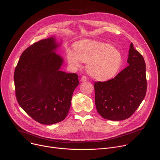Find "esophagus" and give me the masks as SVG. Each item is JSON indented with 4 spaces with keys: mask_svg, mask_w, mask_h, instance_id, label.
Returning a JSON list of instances; mask_svg holds the SVG:
<instances>
[{
    "mask_svg": "<svg viewBox=\"0 0 160 160\" xmlns=\"http://www.w3.org/2000/svg\"><path fill=\"white\" fill-rule=\"evenodd\" d=\"M81 80H82V82H85V81H87V77H86V76H82V78H81Z\"/></svg>",
    "mask_w": 160,
    "mask_h": 160,
    "instance_id": "esophagus-1",
    "label": "esophagus"
}]
</instances>
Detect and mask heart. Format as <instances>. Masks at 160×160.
Wrapping results in <instances>:
<instances>
[{"label": "heart", "mask_w": 160, "mask_h": 160, "mask_svg": "<svg viewBox=\"0 0 160 160\" xmlns=\"http://www.w3.org/2000/svg\"><path fill=\"white\" fill-rule=\"evenodd\" d=\"M75 51L68 49L66 59L73 67H78L80 61L88 62V73L96 79L107 80L118 72L123 63L122 53L109 43L83 40L75 45Z\"/></svg>", "instance_id": "obj_1"}]
</instances>
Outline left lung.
I'll return each mask as SVG.
<instances>
[{"label": "left lung", "instance_id": "8db88e82", "mask_svg": "<svg viewBox=\"0 0 160 160\" xmlns=\"http://www.w3.org/2000/svg\"><path fill=\"white\" fill-rule=\"evenodd\" d=\"M128 66L115 78L94 83L95 103L104 119L120 121L130 118L144 99L147 90L146 64L130 43Z\"/></svg>", "mask_w": 160, "mask_h": 160}]
</instances>
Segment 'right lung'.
Instances as JSON below:
<instances>
[{"label":"right lung","mask_w":160,"mask_h":160,"mask_svg":"<svg viewBox=\"0 0 160 160\" xmlns=\"http://www.w3.org/2000/svg\"><path fill=\"white\" fill-rule=\"evenodd\" d=\"M59 45L53 37L34 43L21 54L14 70L18 104L43 125L64 120L79 84L77 74L59 70L63 59L56 54Z\"/></svg>","instance_id":"obj_1"}]
</instances>
